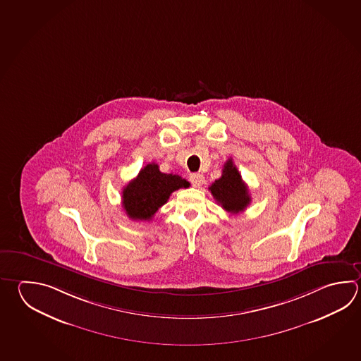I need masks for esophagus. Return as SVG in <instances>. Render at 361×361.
Returning <instances> with one entry per match:
<instances>
[{"label": "esophagus", "mask_w": 361, "mask_h": 361, "mask_svg": "<svg viewBox=\"0 0 361 361\" xmlns=\"http://www.w3.org/2000/svg\"><path fill=\"white\" fill-rule=\"evenodd\" d=\"M190 181L194 188H200L204 184V176L202 173H192L190 175Z\"/></svg>", "instance_id": "esophagus-1"}]
</instances>
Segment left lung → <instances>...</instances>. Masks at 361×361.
<instances>
[{
  "label": "left lung",
  "instance_id": "left-lung-1",
  "mask_svg": "<svg viewBox=\"0 0 361 361\" xmlns=\"http://www.w3.org/2000/svg\"><path fill=\"white\" fill-rule=\"evenodd\" d=\"M209 190L213 197L217 200L218 204H221L225 211L233 214L245 211L246 207L252 202L247 186L243 181L232 159L226 162L222 170V176L209 186Z\"/></svg>",
  "mask_w": 361,
  "mask_h": 361
}]
</instances>
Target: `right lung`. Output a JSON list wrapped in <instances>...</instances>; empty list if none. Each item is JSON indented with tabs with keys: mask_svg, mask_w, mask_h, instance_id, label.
<instances>
[{
	"mask_svg": "<svg viewBox=\"0 0 361 361\" xmlns=\"http://www.w3.org/2000/svg\"><path fill=\"white\" fill-rule=\"evenodd\" d=\"M190 184L178 175L164 173L158 164H147L137 176L123 188V211L134 221H149L173 191Z\"/></svg>",
	"mask_w": 361,
	"mask_h": 361,
	"instance_id": "1",
	"label": "right lung"
}]
</instances>
